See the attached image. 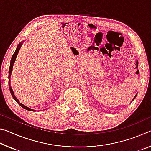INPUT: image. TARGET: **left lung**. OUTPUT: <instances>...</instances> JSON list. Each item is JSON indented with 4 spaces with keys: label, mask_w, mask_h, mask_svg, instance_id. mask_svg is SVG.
<instances>
[{
    "label": "left lung",
    "mask_w": 151,
    "mask_h": 151,
    "mask_svg": "<svg viewBox=\"0 0 151 151\" xmlns=\"http://www.w3.org/2000/svg\"><path fill=\"white\" fill-rule=\"evenodd\" d=\"M137 94H136V95H135V96H134V98H133V99H132V101H131V102H132V101H133L134 100V99H135V98H136V96H137Z\"/></svg>",
    "instance_id": "left-lung-1"
}]
</instances>
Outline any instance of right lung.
Segmentation results:
<instances>
[{"mask_svg": "<svg viewBox=\"0 0 151 151\" xmlns=\"http://www.w3.org/2000/svg\"><path fill=\"white\" fill-rule=\"evenodd\" d=\"M24 42V40H23V41H22V42H20L19 43V44L18 45L17 47V48H16V50H15L14 53V54L12 55V56L11 60V63H10L9 70V86L10 92H11V95H12V98H13V99H14L15 101H16L18 104H19V105H20V106L22 107V108L24 109L27 110V111H36L35 110L30 109V108H29V107L25 106V105H24L23 104L20 103L19 99H18L17 98V97L15 96L14 92H13V91H12V87H11V74H12V68H13L14 63V62H15V60H16V58H17V57L18 54H19V50H20V48H21V46H22V43H23Z\"/></svg>", "mask_w": 151, "mask_h": 151, "instance_id": "right-lung-1", "label": "right lung"}]
</instances>
